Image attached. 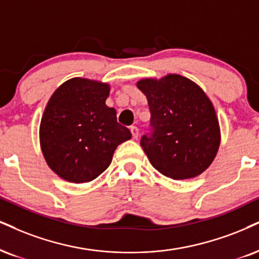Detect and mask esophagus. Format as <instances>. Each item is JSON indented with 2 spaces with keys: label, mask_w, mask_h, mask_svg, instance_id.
<instances>
[{
  "label": "esophagus",
  "mask_w": 259,
  "mask_h": 259,
  "mask_svg": "<svg viewBox=\"0 0 259 259\" xmlns=\"http://www.w3.org/2000/svg\"><path fill=\"white\" fill-rule=\"evenodd\" d=\"M131 133H132L133 139L138 138V137H139V130H138V127H136V126L131 127Z\"/></svg>",
  "instance_id": "1"
}]
</instances>
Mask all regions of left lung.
I'll list each match as a JSON object with an SVG mask.
<instances>
[{"instance_id": "left-lung-1", "label": "left lung", "mask_w": 259, "mask_h": 259, "mask_svg": "<svg viewBox=\"0 0 259 259\" xmlns=\"http://www.w3.org/2000/svg\"><path fill=\"white\" fill-rule=\"evenodd\" d=\"M137 86L148 98L151 133L140 145L161 174L198 177L218 155L221 132L215 108L202 89L180 74L145 78Z\"/></svg>"}]
</instances>
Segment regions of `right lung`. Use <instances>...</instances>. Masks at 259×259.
Segmentation results:
<instances>
[{
	"instance_id": "add662e5",
	"label": "right lung",
	"mask_w": 259,
	"mask_h": 259,
	"mask_svg": "<svg viewBox=\"0 0 259 259\" xmlns=\"http://www.w3.org/2000/svg\"><path fill=\"white\" fill-rule=\"evenodd\" d=\"M107 82L72 78L56 89L41 116L39 142L48 165L63 180L89 183L109 167L115 149L131 139L105 105Z\"/></svg>"
}]
</instances>
